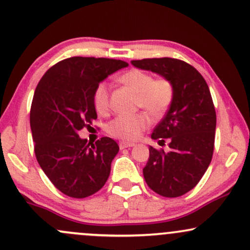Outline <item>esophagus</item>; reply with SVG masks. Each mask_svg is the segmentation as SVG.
I'll return each instance as SVG.
<instances>
[{"label": "esophagus", "mask_w": 250, "mask_h": 250, "mask_svg": "<svg viewBox=\"0 0 250 250\" xmlns=\"http://www.w3.org/2000/svg\"><path fill=\"white\" fill-rule=\"evenodd\" d=\"M119 146L121 149H125V148H129V147H133L135 146V144H133V142H125V141H120Z\"/></svg>", "instance_id": "esophagus-1"}]
</instances>
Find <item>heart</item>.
I'll return each instance as SVG.
<instances>
[{
  "label": "heart",
  "instance_id": "heart-1",
  "mask_svg": "<svg viewBox=\"0 0 250 250\" xmlns=\"http://www.w3.org/2000/svg\"><path fill=\"white\" fill-rule=\"evenodd\" d=\"M120 82L138 95L136 104L152 116H159L167 110L173 101V85L168 79L154 78L150 73L139 68H131L120 77ZM94 105L97 112L106 114L110 106L108 85L101 83L94 92ZM149 125V119L145 114L120 115L109 123L108 131L114 138L134 141L142 135Z\"/></svg>",
  "mask_w": 250,
  "mask_h": 250
}]
</instances>
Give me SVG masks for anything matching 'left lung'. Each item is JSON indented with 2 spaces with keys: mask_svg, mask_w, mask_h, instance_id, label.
<instances>
[{
  "mask_svg": "<svg viewBox=\"0 0 250 250\" xmlns=\"http://www.w3.org/2000/svg\"><path fill=\"white\" fill-rule=\"evenodd\" d=\"M134 66L168 79L174 95L152 139L165 142L168 152L149 147L144 168L147 185L167 198L191 191L207 172L213 154L216 111L209 86L192 65L174 58L131 60Z\"/></svg>",
  "mask_w": 250,
  "mask_h": 250,
  "instance_id": "obj_1",
  "label": "left lung"
}]
</instances>
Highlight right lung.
<instances>
[{
  "label": "right lung",
  "mask_w": 250,
  "mask_h": 250,
  "mask_svg": "<svg viewBox=\"0 0 250 250\" xmlns=\"http://www.w3.org/2000/svg\"><path fill=\"white\" fill-rule=\"evenodd\" d=\"M125 66L122 60L71 57L49 67L35 89L31 106L35 156L51 183L68 197L86 198L108 180L119 145L104 136L90 146L78 130L97 119V85Z\"/></svg>",
  "instance_id": "right-lung-1"
}]
</instances>
